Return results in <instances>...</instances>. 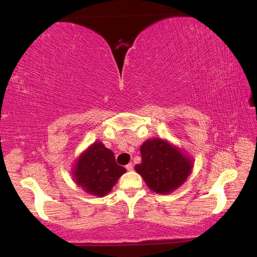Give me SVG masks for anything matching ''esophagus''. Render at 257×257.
Listing matches in <instances>:
<instances>
[{
	"label": "esophagus",
	"mask_w": 257,
	"mask_h": 257,
	"mask_svg": "<svg viewBox=\"0 0 257 257\" xmlns=\"http://www.w3.org/2000/svg\"><path fill=\"white\" fill-rule=\"evenodd\" d=\"M126 170H127V171H132V170H133V165H132L131 163L126 165Z\"/></svg>",
	"instance_id": "34e87169"
}]
</instances>
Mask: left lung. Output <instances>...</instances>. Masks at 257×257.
Here are the masks:
<instances>
[{
    "mask_svg": "<svg viewBox=\"0 0 257 257\" xmlns=\"http://www.w3.org/2000/svg\"><path fill=\"white\" fill-rule=\"evenodd\" d=\"M142 163L136 165L151 191L158 194H170L191 175L193 159L166 139H147L140 146Z\"/></svg>",
    "mask_w": 257,
    "mask_h": 257,
    "instance_id": "obj_1",
    "label": "left lung"
}]
</instances>
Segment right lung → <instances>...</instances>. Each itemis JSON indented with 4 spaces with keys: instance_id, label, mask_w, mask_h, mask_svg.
Listing matches in <instances>:
<instances>
[{
    "instance_id": "obj_1",
    "label": "right lung",
    "mask_w": 257,
    "mask_h": 257,
    "mask_svg": "<svg viewBox=\"0 0 257 257\" xmlns=\"http://www.w3.org/2000/svg\"><path fill=\"white\" fill-rule=\"evenodd\" d=\"M126 172L115 163L114 154L103 143L94 142L77 158L72 168L73 180L89 194L103 198L112 191Z\"/></svg>"
}]
</instances>
